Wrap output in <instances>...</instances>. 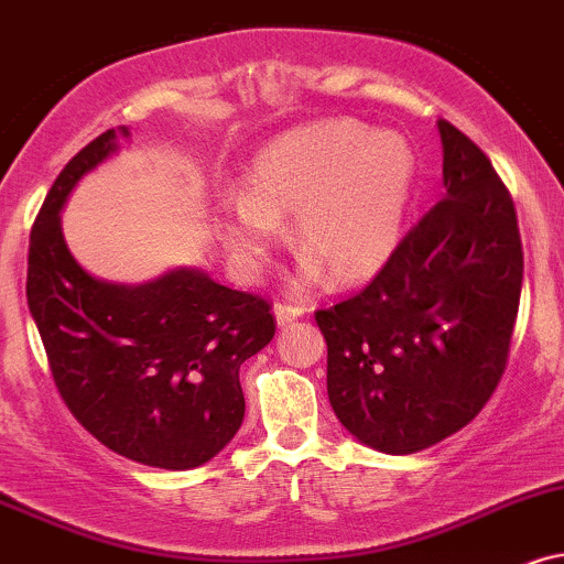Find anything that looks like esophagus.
I'll return each mask as SVG.
<instances>
[{
  "mask_svg": "<svg viewBox=\"0 0 564 564\" xmlns=\"http://www.w3.org/2000/svg\"><path fill=\"white\" fill-rule=\"evenodd\" d=\"M273 315H275L278 325H289L291 321H296V317L304 315V307H302V304H294V302H275Z\"/></svg>",
  "mask_w": 564,
  "mask_h": 564,
  "instance_id": "34e87169",
  "label": "esophagus"
}]
</instances>
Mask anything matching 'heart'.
Instances as JSON below:
<instances>
[{
	"instance_id": "1",
	"label": "heart",
	"mask_w": 564,
	"mask_h": 564,
	"mask_svg": "<svg viewBox=\"0 0 564 564\" xmlns=\"http://www.w3.org/2000/svg\"><path fill=\"white\" fill-rule=\"evenodd\" d=\"M410 186L412 152L399 135L347 120L307 126L254 160L249 196L223 207L217 234L236 268L257 275L283 241L281 217L296 215V247L334 278L355 281L391 254ZM316 263L304 264L310 278L321 273Z\"/></svg>"
}]
</instances>
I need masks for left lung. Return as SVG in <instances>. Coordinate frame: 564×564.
<instances>
[{
    "mask_svg": "<svg viewBox=\"0 0 564 564\" xmlns=\"http://www.w3.org/2000/svg\"><path fill=\"white\" fill-rule=\"evenodd\" d=\"M444 188L349 300L317 310L328 399L351 436L415 454L465 429L505 376L522 286L514 202L473 139L438 120Z\"/></svg>",
    "mask_w": 564,
    "mask_h": 564,
    "instance_id": "obj_1",
    "label": "left lung"
}]
</instances>
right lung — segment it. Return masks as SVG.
Masks as SVG:
<instances>
[{
	"label": "right lung",
	"mask_w": 564,
	"mask_h": 564,
	"mask_svg": "<svg viewBox=\"0 0 564 564\" xmlns=\"http://www.w3.org/2000/svg\"><path fill=\"white\" fill-rule=\"evenodd\" d=\"M110 152L115 128L52 183L31 228L25 296L73 417L133 463L188 470L241 429L239 370L275 336L273 307L199 270H173L144 286L88 275L67 252L59 209Z\"/></svg>",
	"instance_id": "obj_1"
}]
</instances>
